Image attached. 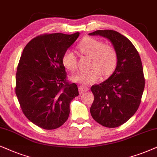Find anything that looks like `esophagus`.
Segmentation results:
<instances>
[{
    "instance_id": "esophagus-1",
    "label": "esophagus",
    "mask_w": 157,
    "mask_h": 157,
    "mask_svg": "<svg viewBox=\"0 0 157 157\" xmlns=\"http://www.w3.org/2000/svg\"><path fill=\"white\" fill-rule=\"evenodd\" d=\"M89 90V87L87 86H84V85H80L79 86V91H80V94H82L85 93V92Z\"/></svg>"
}]
</instances>
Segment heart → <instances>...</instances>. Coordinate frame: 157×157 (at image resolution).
I'll use <instances>...</instances> for the list:
<instances>
[{"label": "heart", "mask_w": 157, "mask_h": 157, "mask_svg": "<svg viewBox=\"0 0 157 157\" xmlns=\"http://www.w3.org/2000/svg\"><path fill=\"white\" fill-rule=\"evenodd\" d=\"M78 49L83 55L90 57V70L77 73L72 77V80L80 84L87 85L97 82L104 77L110 76L114 72L118 63V55L114 47L104 44L100 39L86 36L78 44ZM64 67L70 72L77 69V59L72 50L67 49L62 57Z\"/></svg>", "instance_id": "heart-1"}]
</instances>
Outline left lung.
I'll use <instances>...</instances> for the list:
<instances>
[{"label":"left lung","instance_id":"obj_1","mask_svg":"<svg viewBox=\"0 0 157 157\" xmlns=\"http://www.w3.org/2000/svg\"><path fill=\"white\" fill-rule=\"evenodd\" d=\"M90 36H103L111 41L118 63L108 80L94 85L90 113L98 124L108 128L120 126L132 117L141 103L145 86L141 57L128 38L113 30H98Z\"/></svg>","mask_w":157,"mask_h":157}]
</instances>
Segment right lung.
<instances>
[{
	"instance_id": "right-lung-1",
	"label": "right lung",
	"mask_w": 157,
	"mask_h": 157,
	"mask_svg": "<svg viewBox=\"0 0 157 157\" xmlns=\"http://www.w3.org/2000/svg\"><path fill=\"white\" fill-rule=\"evenodd\" d=\"M80 33H46L29 41L21 56L16 77V95L25 116L47 130L68 119L70 104L79 95L75 83L67 80L64 52Z\"/></svg>"
}]
</instances>
